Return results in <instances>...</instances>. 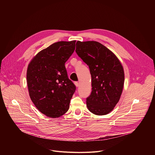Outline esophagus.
<instances>
[{
    "instance_id": "34e87169",
    "label": "esophagus",
    "mask_w": 155,
    "mask_h": 155,
    "mask_svg": "<svg viewBox=\"0 0 155 155\" xmlns=\"http://www.w3.org/2000/svg\"><path fill=\"white\" fill-rule=\"evenodd\" d=\"M74 84H75V86H77V87H78L79 86V83L78 82H77V81H75V82H74Z\"/></svg>"
}]
</instances>
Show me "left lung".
Masks as SVG:
<instances>
[{"instance_id":"1","label":"left lung","mask_w":155,"mask_h":155,"mask_svg":"<svg viewBox=\"0 0 155 155\" xmlns=\"http://www.w3.org/2000/svg\"><path fill=\"white\" fill-rule=\"evenodd\" d=\"M75 51L89 66L92 92L86 98V106L96 115H104L114 110L123 92V67L117 56L96 41H77Z\"/></svg>"}]
</instances>
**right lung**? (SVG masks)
Returning <instances> with one entry per match:
<instances>
[{
    "instance_id": "1",
    "label": "right lung",
    "mask_w": 155,
    "mask_h": 155,
    "mask_svg": "<svg viewBox=\"0 0 155 155\" xmlns=\"http://www.w3.org/2000/svg\"><path fill=\"white\" fill-rule=\"evenodd\" d=\"M75 40L54 43L38 52L29 62L27 84L36 108L50 118L68 112L76 87L68 76L65 63L75 50Z\"/></svg>"
}]
</instances>
